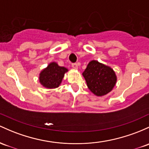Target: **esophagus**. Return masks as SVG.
<instances>
[{
    "mask_svg": "<svg viewBox=\"0 0 149 149\" xmlns=\"http://www.w3.org/2000/svg\"><path fill=\"white\" fill-rule=\"evenodd\" d=\"M71 66H72V67H73V68H75V69H77V68H78V64L76 63H72Z\"/></svg>",
    "mask_w": 149,
    "mask_h": 149,
    "instance_id": "1",
    "label": "esophagus"
}]
</instances>
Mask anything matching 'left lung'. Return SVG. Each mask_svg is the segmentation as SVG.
<instances>
[{"mask_svg": "<svg viewBox=\"0 0 149 149\" xmlns=\"http://www.w3.org/2000/svg\"><path fill=\"white\" fill-rule=\"evenodd\" d=\"M83 76L88 88L97 96L104 95L110 92L117 81L113 70L97 61H92L88 63Z\"/></svg>", "mask_w": 149, "mask_h": 149, "instance_id": "left-lung-1", "label": "left lung"}]
</instances>
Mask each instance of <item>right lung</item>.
I'll return each mask as SVG.
<instances>
[{
	"instance_id": "add662e5",
	"label": "right lung",
	"mask_w": 149,
	"mask_h": 149,
	"mask_svg": "<svg viewBox=\"0 0 149 149\" xmlns=\"http://www.w3.org/2000/svg\"><path fill=\"white\" fill-rule=\"evenodd\" d=\"M67 71V68L58 66L56 63L52 62L40 73V81L41 84L47 88L58 87L64 73Z\"/></svg>"
}]
</instances>
